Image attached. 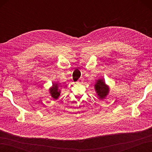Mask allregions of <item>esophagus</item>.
<instances>
[{
    "instance_id": "1",
    "label": "esophagus",
    "mask_w": 152,
    "mask_h": 152,
    "mask_svg": "<svg viewBox=\"0 0 152 152\" xmlns=\"http://www.w3.org/2000/svg\"><path fill=\"white\" fill-rule=\"evenodd\" d=\"M83 79L82 78H80L78 80V83H83Z\"/></svg>"
}]
</instances>
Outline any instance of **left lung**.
Wrapping results in <instances>:
<instances>
[{
    "label": "left lung",
    "instance_id": "8db88e82",
    "mask_svg": "<svg viewBox=\"0 0 152 152\" xmlns=\"http://www.w3.org/2000/svg\"><path fill=\"white\" fill-rule=\"evenodd\" d=\"M95 89L99 98L101 100L105 99L109 93V87L106 84L103 79H99L96 81Z\"/></svg>",
    "mask_w": 152,
    "mask_h": 152
}]
</instances>
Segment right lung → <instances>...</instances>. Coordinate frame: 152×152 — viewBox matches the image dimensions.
<instances>
[{
  "label": "right lung",
  "instance_id": "obj_1",
  "mask_svg": "<svg viewBox=\"0 0 152 152\" xmlns=\"http://www.w3.org/2000/svg\"><path fill=\"white\" fill-rule=\"evenodd\" d=\"M49 90L51 97H53V99H57L61 93V91L59 89L58 83H53L52 87H51Z\"/></svg>",
  "mask_w": 152,
  "mask_h": 152
}]
</instances>
